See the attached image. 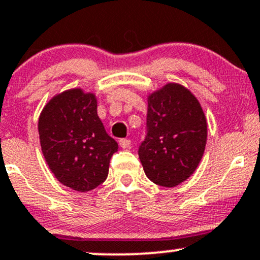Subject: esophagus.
Listing matches in <instances>:
<instances>
[{
  "mask_svg": "<svg viewBox=\"0 0 260 260\" xmlns=\"http://www.w3.org/2000/svg\"><path fill=\"white\" fill-rule=\"evenodd\" d=\"M119 146H121L123 149L129 148V146H131V141H129V139H125V138L119 139Z\"/></svg>",
  "mask_w": 260,
  "mask_h": 260,
  "instance_id": "obj_1",
  "label": "esophagus"
}]
</instances>
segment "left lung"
Masks as SVG:
<instances>
[{
  "mask_svg": "<svg viewBox=\"0 0 260 260\" xmlns=\"http://www.w3.org/2000/svg\"><path fill=\"white\" fill-rule=\"evenodd\" d=\"M147 133L138 149L144 173L162 187L189 178L203 157L207 119L194 94L178 83H167L148 95Z\"/></svg>",
  "mask_w": 260,
  "mask_h": 260,
  "instance_id": "obj_1",
  "label": "left lung"
}]
</instances>
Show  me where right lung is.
<instances>
[{
  "label": "right lung",
  "mask_w": 260,
  "mask_h": 260,
  "mask_svg": "<svg viewBox=\"0 0 260 260\" xmlns=\"http://www.w3.org/2000/svg\"><path fill=\"white\" fill-rule=\"evenodd\" d=\"M38 133L46 162L66 187L88 192L107 178L118 143L98 117L93 93L73 88L54 95L41 112Z\"/></svg>",
  "instance_id": "add662e5"
}]
</instances>
